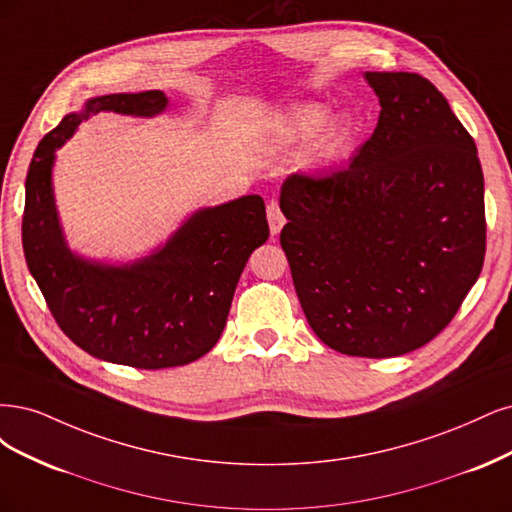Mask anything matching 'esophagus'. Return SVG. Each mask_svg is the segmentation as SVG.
Returning a JSON list of instances; mask_svg holds the SVG:
<instances>
[{
	"mask_svg": "<svg viewBox=\"0 0 512 512\" xmlns=\"http://www.w3.org/2000/svg\"><path fill=\"white\" fill-rule=\"evenodd\" d=\"M268 223H270L272 236L280 234V229H283V225H285V217H283V212H280V206L276 202L268 204Z\"/></svg>",
	"mask_w": 512,
	"mask_h": 512,
	"instance_id": "obj_1",
	"label": "esophagus"
}]
</instances>
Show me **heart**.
Wrapping results in <instances>:
<instances>
[{
	"mask_svg": "<svg viewBox=\"0 0 512 512\" xmlns=\"http://www.w3.org/2000/svg\"><path fill=\"white\" fill-rule=\"evenodd\" d=\"M329 119V110L325 104L308 102L295 108L289 117V129L295 138H312L318 131L322 134L315 144V161L319 166H334L346 157L353 142V127L344 117Z\"/></svg>",
	"mask_w": 512,
	"mask_h": 512,
	"instance_id": "heart-1",
	"label": "heart"
}]
</instances>
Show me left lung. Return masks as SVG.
I'll use <instances>...</instances> for the list:
<instances>
[{
    "label": "left lung",
    "instance_id": "obj_1",
    "mask_svg": "<svg viewBox=\"0 0 512 512\" xmlns=\"http://www.w3.org/2000/svg\"><path fill=\"white\" fill-rule=\"evenodd\" d=\"M381 104L351 166L280 187V246L308 325L329 349L395 357L455 317L485 259L476 144L444 95L410 72H366Z\"/></svg>",
    "mask_w": 512,
    "mask_h": 512
}]
</instances>
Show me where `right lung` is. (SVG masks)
Wrapping results in <instances>:
<instances>
[{
	"label": "right lung",
	"mask_w": 512,
	"mask_h": 512,
	"mask_svg": "<svg viewBox=\"0 0 512 512\" xmlns=\"http://www.w3.org/2000/svg\"><path fill=\"white\" fill-rule=\"evenodd\" d=\"M163 91L97 95L46 134L25 180L23 251L55 321L74 344L110 364L140 370L185 366L221 338L240 274L268 240L259 195L191 212L146 257L110 263L74 253L55 204L57 148L97 112L153 119L166 112Z\"/></svg>",
	"instance_id": "1"
}]
</instances>
